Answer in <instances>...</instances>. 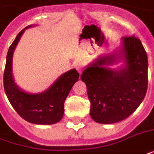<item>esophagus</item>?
<instances>
[{
    "label": "esophagus",
    "instance_id": "1",
    "mask_svg": "<svg viewBox=\"0 0 154 154\" xmlns=\"http://www.w3.org/2000/svg\"><path fill=\"white\" fill-rule=\"evenodd\" d=\"M83 69H84V68H83V66H82V64H80V63L77 64V72L80 73V74L82 72Z\"/></svg>",
    "mask_w": 154,
    "mask_h": 154
}]
</instances>
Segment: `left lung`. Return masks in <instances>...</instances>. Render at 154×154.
Wrapping results in <instances>:
<instances>
[{"instance_id": "left-lung-1", "label": "left lung", "mask_w": 154, "mask_h": 154, "mask_svg": "<svg viewBox=\"0 0 154 154\" xmlns=\"http://www.w3.org/2000/svg\"><path fill=\"white\" fill-rule=\"evenodd\" d=\"M122 45L115 54L102 55L82 72L87 86L90 116L100 124L125 120L137 109L147 89V55L141 40L133 36L121 38ZM121 60L125 66L108 68Z\"/></svg>"}]
</instances>
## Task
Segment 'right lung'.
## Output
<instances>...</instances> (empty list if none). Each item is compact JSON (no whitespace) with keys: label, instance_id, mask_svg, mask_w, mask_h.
I'll return each instance as SVG.
<instances>
[{"label":"right lung","instance_id":"1","mask_svg":"<svg viewBox=\"0 0 154 154\" xmlns=\"http://www.w3.org/2000/svg\"><path fill=\"white\" fill-rule=\"evenodd\" d=\"M20 32L8 50L4 71V89L7 99L17 113L25 121L38 125H52L59 122L64 115V103L79 73L72 69L62 74L47 90L40 94H29L20 89L12 76V56L25 29Z\"/></svg>","mask_w":154,"mask_h":154}]
</instances>
